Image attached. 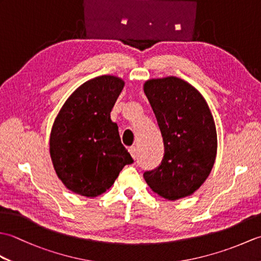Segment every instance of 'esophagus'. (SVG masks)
Wrapping results in <instances>:
<instances>
[{
  "label": "esophagus",
  "mask_w": 261,
  "mask_h": 261,
  "mask_svg": "<svg viewBox=\"0 0 261 261\" xmlns=\"http://www.w3.org/2000/svg\"><path fill=\"white\" fill-rule=\"evenodd\" d=\"M129 152H130V154L132 156V158L137 159V157H138V149H137V147H135V146L130 147L129 148Z\"/></svg>",
  "instance_id": "34e87169"
}]
</instances>
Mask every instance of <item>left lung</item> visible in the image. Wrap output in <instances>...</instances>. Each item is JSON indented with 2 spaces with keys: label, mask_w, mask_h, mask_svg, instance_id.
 <instances>
[{
  "label": "left lung",
  "mask_w": 261,
  "mask_h": 261,
  "mask_svg": "<svg viewBox=\"0 0 261 261\" xmlns=\"http://www.w3.org/2000/svg\"><path fill=\"white\" fill-rule=\"evenodd\" d=\"M143 90L165 147L162 164L143 177L154 193L169 201L190 196L207 178L215 162L213 116L201 93L177 77L147 81Z\"/></svg>",
  "instance_id": "8db88e82"
}]
</instances>
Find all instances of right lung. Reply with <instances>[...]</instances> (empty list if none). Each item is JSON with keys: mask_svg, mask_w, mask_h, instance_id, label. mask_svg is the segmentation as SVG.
Segmentation results:
<instances>
[{"mask_svg": "<svg viewBox=\"0 0 261 261\" xmlns=\"http://www.w3.org/2000/svg\"><path fill=\"white\" fill-rule=\"evenodd\" d=\"M123 86V81L110 75L87 81L68 97L54 122L49 141L53 165L71 192L101 195L122 168L134 163L110 115Z\"/></svg>", "mask_w": 261, "mask_h": 261, "instance_id": "obj_1", "label": "right lung"}]
</instances>
